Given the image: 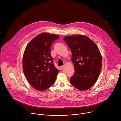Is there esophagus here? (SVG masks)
<instances>
[{"mask_svg": "<svg viewBox=\"0 0 121 121\" xmlns=\"http://www.w3.org/2000/svg\"><path fill=\"white\" fill-rule=\"evenodd\" d=\"M63 68H64V66H61L59 67V69L60 70H62Z\"/></svg>", "mask_w": 121, "mask_h": 121, "instance_id": "obj_1", "label": "esophagus"}]
</instances>
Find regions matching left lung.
<instances>
[{"instance_id": "8db88e82", "label": "left lung", "mask_w": 121, "mask_h": 121, "mask_svg": "<svg viewBox=\"0 0 121 121\" xmlns=\"http://www.w3.org/2000/svg\"><path fill=\"white\" fill-rule=\"evenodd\" d=\"M64 39L71 50L75 68L70 83L79 90H87L96 83L101 70L100 51L95 43L85 35L65 36Z\"/></svg>"}]
</instances>
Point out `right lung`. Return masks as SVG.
Listing matches in <instances>:
<instances>
[{
  "label": "right lung",
  "mask_w": 121,
  "mask_h": 121,
  "mask_svg": "<svg viewBox=\"0 0 121 121\" xmlns=\"http://www.w3.org/2000/svg\"><path fill=\"white\" fill-rule=\"evenodd\" d=\"M60 37L44 32L27 45L22 58L23 70L29 83L39 91H44L55 82L59 70L54 65L50 49Z\"/></svg>",
  "instance_id": "obj_1"
}]
</instances>
